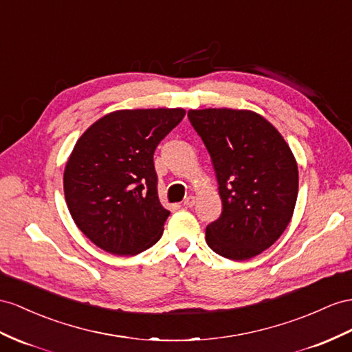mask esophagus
Segmentation results:
<instances>
[{"label": "esophagus", "mask_w": 352, "mask_h": 352, "mask_svg": "<svg viewBox=\"0 0 352 352\" xmlns=\"http://www.w3.org/2000/svg\"><path fill=\"white\" fill-rule=\"evenodd\" d=\"M183 204H184V206H187V208H192V206L195 205V196H192V195L187 196Z\"/></svg>", "instance_id": "1"}]
</instances>
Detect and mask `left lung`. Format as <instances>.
<instances>
[{
    "instance_id": "8db88e82",
    "label": "left lung",
    "mask_w": 352,
    "mask_h": 352,
    "mask_svg": "<svg viewBox=\"0 0 352 352\" xmlns=\"http://www.w3.org/2000/svg\"><path fill=\"white\" fill-rule=\"evenodd\" d=\"M188 120L208 150L223 211L206 226L215 253L247 260L283 235L299 190L296 159L265 117L250 110H190Z\"/></svg>"
}]
</instances>
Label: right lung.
Returning <instances> with one entry per match:
<instances>
[{"label": "right lung", "mask_w": 352, "mask_h": 352, "mask_svg": "<svg viewBox=\"0 0 352 352\" xmlns=\"http://www.w3.org/2000/svg\"><path fill=\"white\" fill-rule=\"evenodd\" d=\"M184 114L183 108L119 110L76 142L64 173L65 201L96 247L135 256L160 239L169 211L159 201L153 155Z\"/></svg>", "instance_id": "1"}]
</instances>
